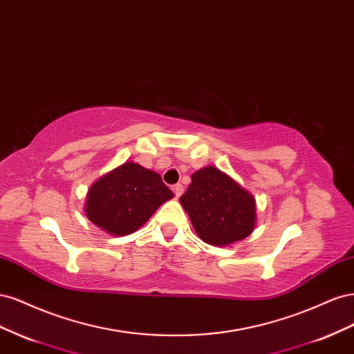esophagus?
Instances as JSON below:
<instances>
[{
    "instance_id": "obj_1",
    "label": "esophagus",
    "mask_w": 354,
    "mask_h": 354,
    "mask_svg": "<svg viewBox=\"0 0 354 354\" xmlns=\"http://www.w3.org/2000/svg\"><path fill=\"white\" fill-rule=\"evenodd\" d=\"M183 190H185V187H183V185H181V183H177V185L173 186V192H174L176 198H180L181 194H183Z\"/></svg>"
}]
</instances>
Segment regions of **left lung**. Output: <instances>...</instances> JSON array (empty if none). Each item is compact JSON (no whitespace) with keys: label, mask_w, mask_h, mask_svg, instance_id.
I'll list each match as a JSON object with an SVG mask.
<instances>
[{"label":"left lung","mask_w":354,"mask_h":354,"mask_svg":"<svg viewBox=\"0 0 354 354\" xmlns=\"http://www.w3.org/2000/svg\"><path fill=\"white\" fill-rule=\"evenodd\" d=\"M180 203L198 236L209 245L242 241L255 227V198L216 167H203L192 174Z\"/></svg>","instance_id":"obj_1"}]
</instances>
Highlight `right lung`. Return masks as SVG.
Returning a JSON list of instances; mask_svg holds the SVG:
<instances>
[{"mask_svg":"<svg viewBox=\"0 0 354 354\" xmlns=\"http://www.w3.org/2000/svg\"><path fill=\"white\" fill-rule=\"evenodd\" d=\"M173 196L155 171L125 162L93 183L84 211L97 227L115 236H125L142 227Z\"/></svg>","mask_w":354,"mask_h":354,"instance_id":"1","label":"right lung"}]
</instances>
